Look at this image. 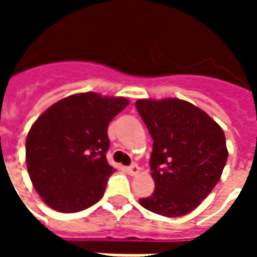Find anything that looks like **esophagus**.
Instances as JSON below:
<instances>
[{
  "label": "esophagus",
  "instance_id": "1",
  "mask_svg": "<svg viewBox=\"0 0 257 257\" xmlns=\"http://www.w3.org/2000/svg\"><path fill=\"white\" fill-rule=\"evenodd\" d=\"M126 171H128L129 175H138L140 172V168L138 167V164H132L126 168Z\"/></svg>",
  "mask_w": 257,
  "mask_h": 257
}]
</instances>
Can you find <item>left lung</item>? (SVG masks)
I'll use <instances>...</instances> for the list:
<instances>
[{
    "instance_id": "1",
    "label": "left lung",
    "mask_w": 257,
    "mask_h": 257,
    "mask_svg": "<svg viewBox=\"0 0 257 257\" xmlns=\"http://www.w3.org/2000/svg\"><path fill=\"white\" fill-rule=\"evenodd\" d=\"M135 106L154 140L150 168L156 190L140 205L168 217L186 215L220 180L228 157L224 132L189 101L140 99Z\"/></svg>"
}]
</instances>
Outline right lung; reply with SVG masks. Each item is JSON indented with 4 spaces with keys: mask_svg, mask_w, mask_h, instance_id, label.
Returning a JSON list of instances; mask_svg holds the SVG:
<instances>
[{
    "mask_svg": "<svg viewBox=\"0 0 257 257\" xmlns=\"http://www.w3.org/2000/svg\"><path fill=\"white\" fill-rule=\"evenodd\" d=\"M128 104L125 97L86 92L64 97L38 117L26 139V162L48 206L74 213L103 197L115 171L106 158L107 128Z\"/></svg>",
    "mask_w": 257,
    "mask_h": 257,
    "instance_id": "1",
    "label": "right lung"
}]
</instances>
